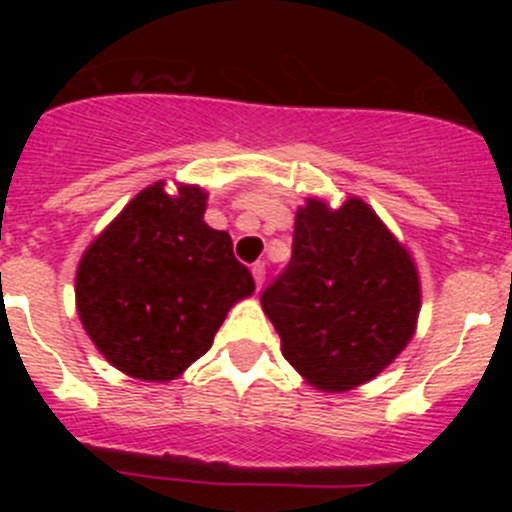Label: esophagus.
<instances>
[{
	"label": "esophagus",
	"mask_w": 512,
	"mask_h": 512,
	"mask_svg": "<svg viewBox=\"0 0 512 512\" xmlns=\"http://www.w3.org/2000/svg\"><path fill=\"white\" fill-rule=\"evenodd\" d=\"M252 277H255V285L262 287V282H265V262H255L252 265Z\"/></svg>",
	"instance_id": "esophagus-1"
}]
</instances>
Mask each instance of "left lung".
<instances>
[{"label":"left lung","instance_id":"1","mask_svg":"<svg viewBox=\"0 0 512 512\" xmlns=\"http://www.w3.org/2000/svg\"><path fill=\"white\" fill-rule=\"evenodd\" d=\"M282 354L322 391L374 379L416 332L421 287L409 250L359 198L297 210L292 260L262 292Z\"/></svg>","mask_w":512,"mask_h":512}]
</instances>
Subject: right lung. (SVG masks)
<instances>
[{"label":"right lung","mask_w":512,"mask_h":512,"mask_svg":"<svg viewBox=\"0 0 512 512\" xmlns=\"http://www.w3.org/2000/svg\"><path fill=\"white\" fill-rule=\"evenodd\" d=\"M208 193L143 188L84 252L76 309L96 349L133 379L170 381L213 344L232 304L255 292L225 230L203 220Z\"/></svg>","instance_id":"right-lung-1"}]
</instances>
